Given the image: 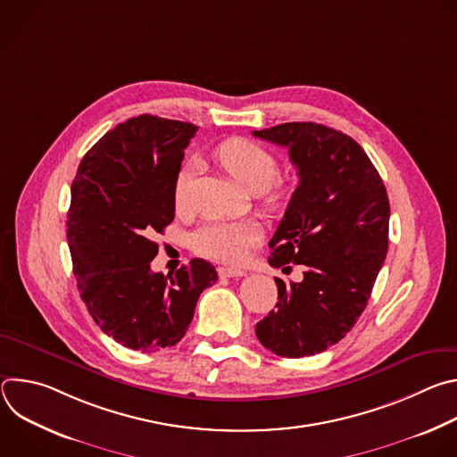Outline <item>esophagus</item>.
<instances>
[{
    "label": "esophagus",
    "instance_id": "34e87169",
    "mask_svg": "<svg viewBox=\"0 0 457 457\" xmlns=\"http://www.w3.org/2000/svg\"><path fill=\"white\" fill-rule=\"evenodd\" d=\"M219 275L222 278H237V277H244L245 271L244 270H237V268H219Z\"/></svg>",
    "mask_w": 457,
    "mask_h": 457
}]
</instances>
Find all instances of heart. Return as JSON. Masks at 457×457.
Instances as JSON below:
<instances>
[{"instance_id":"b5f03b06","label":"heart","mask_w":457,"mask_h":457,"mask_svg":"<svg viewBox=\"0 0 457 457\" xmlns=\"http://www.w3.org/2000/svg\"><path fill=\"white\" fill-rule=\"evenodd\" d=\"M215 155L222 168L238 180L249 193H258L266 210L275 212L284 206L289 186L278 177L277 157L262 145L249 139L233 137L219 145ZM195 166L184 164L173 180V204L179 213L187 212L191 203V184ZM262 231L253 220H213L206 222L193 235V249L203 256L226 264H237L251 247H254Z\"/></svg>"}]
</instances>
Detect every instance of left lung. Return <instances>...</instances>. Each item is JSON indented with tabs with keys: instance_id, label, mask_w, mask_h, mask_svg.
<instances>
[{
	"instance_id": "1",
	"label": "left lung",
	"mask_w": 457,
	"mask_h": 457,
	"mask_svg": "<svg viewBox=\"0 0 457 457\" xmlns=\"http://www.w3.org/2000/svg\"><path fill=\"white\" fill-rule=\"evenodd\" d=\"M253 136L286 146L300 177L270 264L305 266L302 282L275 278L277 309L254 333L277 356H312L338 344L370 298L388 247L386 189L363 148L335 128L284 122Z\"/></svg>"
}]
</instances>
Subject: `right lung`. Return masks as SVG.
Masks as SVG:
<instances>
[{
    "mask_svg": "<svg viewBox=\"0 0 457 457\" xmlns=\"http://www.w3.org/2000/svg\"><path fill=\"white\" fill-rule=\"evenodd\" d=\"M191 122L139 115L117 124L83 157L72 182L67 238L78 289L99 329L155 353L186 335L215 268L193 258L175 277L154 273V240L175 219L173 180Z\"/></svg>",
    "mask_w": 457,
    "mask_h": 457,
    "instance_id": "1",
    "label": "right lung"
}]
</instances>
